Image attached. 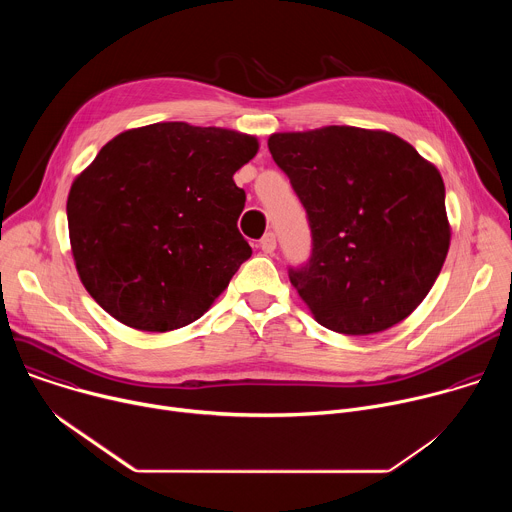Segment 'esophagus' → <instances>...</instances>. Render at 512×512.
I'll list each match as a JSON object with an SVG mask.
<instances>
[{"mask_svg":"<svg viewBox=\"0 0 512 512\" xmlns=\"http://www.w3.org/2000/svg\"><path fill=\"white\" fill-rule=\"evenodd\" d=\"M275 245H277V243H275V235H273V233H265L263 239L259 241V247H261L263 253H273V251H275Z\"/></svg>","mask_w":512,"mask_h":512,"instance_id":"obj_1","label":"esophagus"}]
</instances>
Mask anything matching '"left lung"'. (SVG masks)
<instances>
[{
    "label": "left lung",
    "mask_w": 512,
    "mask_h": 512,
    "mask_svg": "<svg viewBox=\"0 0 512 512\" xmlns=\"http://www.w3.org/2000/svg\"><path fill=\"white\" fill-rule=\"evenodd\" d=\"M267 145L306 208L312 253L287 273L314 318L348 336L405 320L450 247L440 172L387 131L330 125Z\"/></svg>",
    "instance_id": "obj_1"
}]
</instances>
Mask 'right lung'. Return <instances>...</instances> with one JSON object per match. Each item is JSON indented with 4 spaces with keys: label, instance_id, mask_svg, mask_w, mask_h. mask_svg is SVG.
<instances>
[{
    "label": "right lung",
    "instance_id": "add662e5",
    "mask_svg": "<svg viewBox=\"0 0 512 512\" xmlns=\"http://www.w3.org/2000/svg\"><path fill=\"white\" fill-rule=\"evenodd\" d=\"M257 139L154 123L111 139L66 202L72 255L95 302L125 326L168 332L198 320L251 247L233 174Z\"/></svg>",
    "mask_w": 512,
    "mask_h": 512
}]
</instances>
